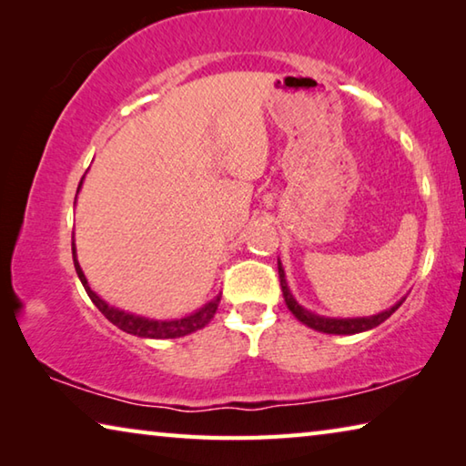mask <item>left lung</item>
Returning a JSON list of instances; mask_svg holds the SVG:
<instances>
[{
	"instance_id": "8db88e82",
	"label": "left lung",
	"mask_w": 466,
	"mask_h": 466,
	"mask_svg": "<svg viewBox=\"0 0 466 466\" xmlns=\"http://www.w3.org/2000/svg\"><path fill=\"white\" fill-rule=\"evenodd\" d=\"M279 283H281L283 298H286V304H288V309L291 310V314H294V317L299 322L309 325L310 329L320 330V333H329V335H353V333H361V330L374 329V327L380 325V322L389 319L400 304H403V302L394 304L392 309L384 310L380 314H374V317H368V319H325V317H319V314H312L309 310H304L302 306L296 302L294 296L289 294V288L286 283V273H283L281 265H279Z\"/></svg>"
}]
</instances>
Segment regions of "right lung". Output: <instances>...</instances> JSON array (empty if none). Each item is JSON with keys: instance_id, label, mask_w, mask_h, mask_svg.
Returning a JSON list of instances; mask_svg holds the SVG:
<instances>
[{"instance_id": "1", "label": "right lung", "mask_w": 466, "mask_h": 466, "mask_svg": "<svg viewBox=\"0 0 466 466\" xmlns=\"http://www.w3.org/2000/svg\"><path fill=\"white\" fill-rule=\"evenodd\" d=\"M77 188H80V187H77ZM72 250H74L76 273L82 281L86 294L90 296L94 306H96V309L102 314H105V317L110 322H113V325H116L121 330H125V333L137 335V337H149V339H177V337H185V335L195 333V330L203 329L211 319H214V314L218 310V304H219V298H222V296H216L209 304H205L201 310H197L195 314H191V317H185V319H178V320H149V319H144V317H133V314L116 310V309H113V306H108L105 299H100L90 289L88 281H86V278H84L82 267L76 258V248L72 247Z\"/></svg>"}]
</instances>
